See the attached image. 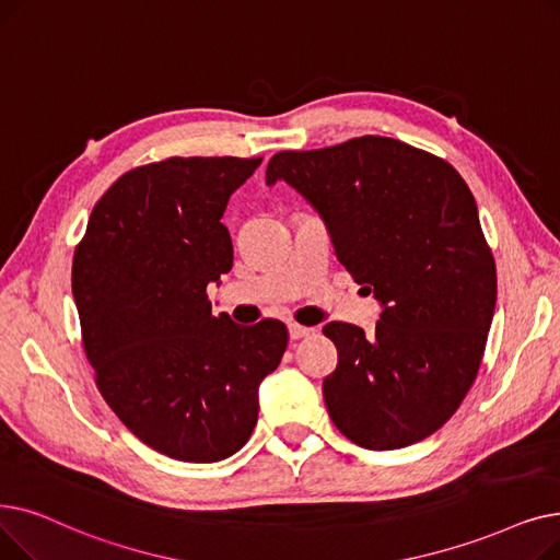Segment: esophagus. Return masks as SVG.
Returning <instances> with one entry per match:
<instances>
[{
	"instance_id": "esophagus-1",
	"label": "esophagus",
	"mask_w": 560,
	"mask_h": 560,
	"mask_svg": "<svg viewBox=\"0 0 560 560\" xmlns=\"http://www.w3.org/2000/svg\"><path fill=\"white\" fill-rule=\"evenodd\" d=\"M314 335V328H307V326H301V324H289V337L291 339H303V337H310Z\"/></svg>"
}]
</instances>
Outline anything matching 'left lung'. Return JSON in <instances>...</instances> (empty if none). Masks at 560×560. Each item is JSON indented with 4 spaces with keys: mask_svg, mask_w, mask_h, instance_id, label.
<instances>
[{
    "mask_svg": "<svg viewBox=\"0 0 560 560\" xmlns=\"http://www.w3.org/2000/svg\"><path fill=\"white\" fill-rule=\"evenodd\" d=\"M324 219L337 259L381 303L374 335L328 324L337 369L324 398L337 429L371 451L435 433L463 404L497 303L476 200L444 159L387 137L271 156Z\"/></svg>",
    "mask_w": 560,
    "mask_h": 560,
    "instance_id": "obj_1",
    "label": "left lung"
}]
</instances>
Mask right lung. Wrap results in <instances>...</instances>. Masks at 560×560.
Wrapping results in <instances>:
<instances>
[{"label": "right lung", "instance_id": "right-lung-1", "mask_svg": "<svg viewBox=\"0 0 560 560\" xmlns=\"http://www.w3.org/2000/svg\"><path fill=\"white\" fill-rule=\"evenodd\" d=\"M257 159L171 156L118 177L72 259L82 341L104 401L143 444L217 463L257 423L259 383L280 364L287 326L211 314L207 284L232 269L221 223Z\"/></svg>", "mask_w": 560, "mask_h": 560}]
</instances>
